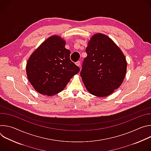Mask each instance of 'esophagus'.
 <instances>
[{
  "instance_id": "esophagus-1",
  "label": "esophagus",
  "mask_w": 151,
  "mask_h": 151,
  "mask_svg": "<svg viewBox=\"0 0 151 151\" xmlns=\"http://www.w3.org/2000/svg\"><path fill=\"white\" fill-rule=\"evenodd\" d=\"M75 64H76V66H78V67H79V66H80V61H78L77 62H76V63H75Z\"/></svg>"
}]
</instances>
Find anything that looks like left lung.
I'll list each match as a JSON object with an SVG mask.
<instances>
[{
	"instance_id": "1",
	"label": "left lung",
	"mask_w": 151,
	"mask_h": 151,
	"mask_svg": "<svg viewBox=\"0 0 151 151\" xmlns=\"http://www.w3.org/2000/svg\"><path fill=\"white\" fill-rule=\"evenodd\" d=\"M81 76L85 88L91 94L106 97L122 83L127 63L120 48L107 36L96 33L86 48Z\"/></svg>"
}]
</instances>
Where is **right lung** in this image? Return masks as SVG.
Here are the masks:
<instances>
[{"instance_id": "add662e5", "label": "right lung", "mask_w": 151, "mask_h": 151, "mask_svg": "<svg viewBox=\"0 0 151 151\" xmlns=\"http://www.w3.org/2000/svg\"><path fill=\"white\" fill-rule=\"evenodd\" d=\"M66 42L57 35L46 39L32 53L26 64L28 79L41 94L54 96L66 87L79 68L70 59Z\"/></svg>"}]
</instances>
